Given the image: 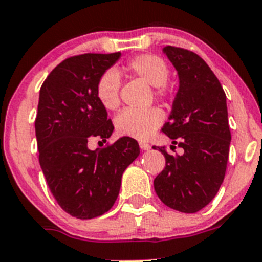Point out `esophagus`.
Returning a JSON list of instances; mask_svg holds the SVG:
<instances>
[{
  "instance_id": "obj_1",
  "label": "esophagus",
  "mask_w": 262,
  "mask_h": 262,
  "mask_svg": "<svg viewBox=\"0 0 262 262\" xmlns=\"http://www.w3.org/2000/svg\"><path fill=\"white\" fill-rule=\"evenodd\" d=\"M139 145H140V148L143 149V150H149V149H150V145L146 143H144V141H140V143H139Z\"/></svg>"
}]
</instances>
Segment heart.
<instances>
[{"label": "heart", "mask_w": 262, "mask_h": 262, "mask_svg": "<svg viewBox=\"0 0 262 262\" xmlns=\"http://www.w3.org/2000/svg\"><path fill=\"white\" fill-rule=\"evenodd\" d=\"M127 73L143 79L153 86V94L158 100H168L172 95V89L167 81L170 76V68L163 58L154 54L136 55L124 66ZM119 89L121 78L114 69H108L98 78L95 84V94L99 103L106 111H116L119 106ZM163 121L162 112L157 108L145 111L126 109L114 119L118 134L128 138L145 140L150 138Z\"/></svg>", "instance_id": "1"}]
</instances>
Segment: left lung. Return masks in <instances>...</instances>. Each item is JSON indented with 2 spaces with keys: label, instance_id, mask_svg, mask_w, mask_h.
Here are the masks:
<instances>
[{
  "label": "left lung",
  "instance_id": "8db88e82",
  "mask_svg": "<svg viewBox=\"0 0 262 262\" xmlns=\"http://www.w3.org/2000/svg\"><path fill=\"white\" fill-rule=\"evenodd\" d=\"M163 52L179 74V90L162 128L183 154L166 158L154 190L167 207L194 213L215 198L225 178L230 146L226 95L217 77L195 52L166 46Z\"/></svg>",
  "mask_w": 262,
  "mask_h": 262
}]
</instances>
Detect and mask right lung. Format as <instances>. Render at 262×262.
I'll list each match as a JSON object with an SVG mask.
<instances>
[{
  "label": "right lung",
  "instance_id": "add662e5",
  "mask_svg": "<svg viewBox=\"0 0 262 262\" xmlns=\"http://www.w3.org/2000/svg\"><path fill=\"white\" fill-rule=\"evenodd\" d=\"M119 56L113 52L66 59L39 90L34 126L42 172L59 206L82 220L113 207L124 170L140 154L138 141L128 136L103 149L89 148L91 139L106 141L113 133L95 84Z\"/></svg>",
  "mask_w": 262,
  "mask_h": 262
}]
</instances>
